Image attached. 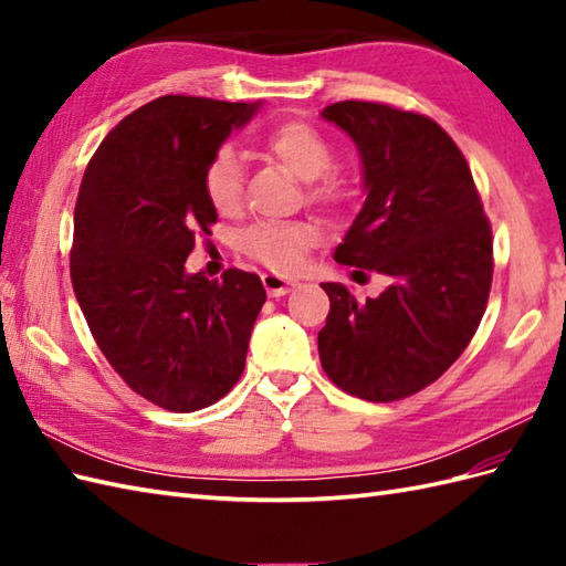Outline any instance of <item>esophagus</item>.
Here are the masks:
<instances>
[{
    "label": "esophagus",
    "instance_id": "esophagus-1",
    "mask_svg": "<svg viewBox=\"0 0 566 566\" xmlns=\"http://www.w3.org/2000/svg\"><path fill=\"white\" fill-rule=\"evenodd\" d=\"M262 284H264V290H268V294L272 298H280L284 294H290V290L294 286L292 280H286V276L274 274V272H264L262 274Z\"/></svg>",
    "mask_w": 566,
    "mask_h": 566
}]
</instances>
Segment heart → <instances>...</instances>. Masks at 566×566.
Wrapping results in <instances>:
<instances>
[{
  "label": "heart",
  "instance_id": "1",
  "mask_svg": "<svg viewBox=\"0 0 566 566\" xmlns=\"http://www.w3.org/2000/svg\"><path fill=\"white\" fill-rule=\"evenodd\" d=\"M264 150L280 160L302 182H311L308 199L321 207H338L345 185L338 177L323 175L333 165V148L314 126L286 122L264 136ZM203 195L219 213H233L243 199V172L233 148H219L203 167ZM316 240L308 223H258L240 235V250L274 272L302 268L306 250Z\"/></svg>",
  "mask_w": 566,
  "mask_h": 566
}]
</instances>
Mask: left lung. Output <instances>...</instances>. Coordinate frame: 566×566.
<instances>
[{
	"label": "left lung",
	"instance_id": "1",
	"mask_svg": "<svg viewBox=\"0 0 566 566\" xmlns=\"http://www.w3.org/2000/svg\"><path fill=\"white\" fill-rule=\"evenodd\" d=\"M321 116L363 160L365 203L333 258L389 280L367 302L321 284L331 298L321 365L357 399L399 401L442 377L476 333L494 274L491 228L464 155L432 118L377 102H338Z\"/></svg>",
	"mask_w": 566,
	"mask_h": 566
}]
</instances>
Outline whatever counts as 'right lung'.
Returning <instances> with one entry per match:
<instances>
[{
	"instance_id": "add662e5",
	"label": "right lung",
	"mask_w": 566,
	"mask_h": 566,
	"mask_svg": "<svg viewBox=\"0 0 566 566\" xmlns=\"http://www.w3.org/2000/svg\"><path fill=\"white\" fill-rule=\"evenodd\" d=\"M260 106L153 99L106 134L82 177L72 290L116 375L167 411H199L233 389L268 298L252 272H187L195 233L219 219L203 167Z\"/></svg>"
}]
</instances>
